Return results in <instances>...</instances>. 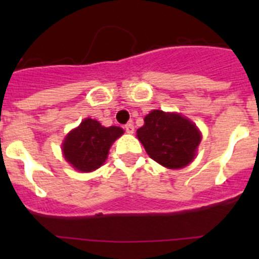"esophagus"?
Here are the masks:
<instances>
[{
    "label": "esophagus",
    "mask_w": 259,
    "mask_h": 259,
    "mask_svg": "<svg viewBox=\"0 0 259 259\" xmlns=\"http://www.w3.org/2000/svg\"><path fill=\"white\" fill-rule=\"evenodd\" d=\"M123 128H124V131L127 132V134H134V131H135V127L132 123H127V124H125Z\"/></svg>",
    "instance_id": "obj_1"
}]
</instances>
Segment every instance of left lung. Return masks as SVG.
<instances>
[{
  "label": "left lung",
  "mask_w": 259,
  "mask_h": 259,
  "mask_svg": "<svg viewBox=\"0 0 259 259\" xmlns=\"http://www.w3.org/2000/svg\"><path fill=\"white\" fill-rule=\"evenodd\" d=\"M137 130V137L152 159L168 168H182L196 155L201 141L197 127L179 114L153 110Z\"/></svg>",
  "instance_id": "obj_1"
}]
</instances>
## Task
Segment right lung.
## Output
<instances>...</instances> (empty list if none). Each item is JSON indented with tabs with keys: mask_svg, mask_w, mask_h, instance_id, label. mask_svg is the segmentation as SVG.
<instances>
[{
	"mask_svg": "<svg viewBox=\"0 0 259 259\" xmlns=\"http://www.w3.org/2000/svg\"><path fill=\"white\" fill-rule=\"evenodd\" d=\"M120 135V127H102L97 120L88 118L67 135L62 150L68 163L76 170L89 172L104 163L110 146Z\"/></svg>",
	"mask_w": 259,
	"mask_h": 259,
	"instance_id": "add662e5",
	"label": "right lung"
}]
</instances>
